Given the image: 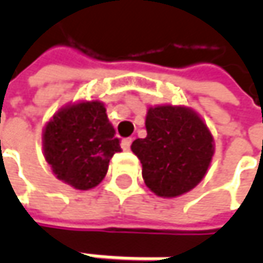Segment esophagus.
I'll use <instances>...</instances> for the list:
<instances>
[{
  "mask_svg": "<svg viewBox=\"0 0 263 263\" xmlns=\"http://www.w3.org/2000/svg\"><path fill=\"white\" fill-rule=\"evenodd\" d=\"M132 142H133V139H124L123 142H121V147L124 149V151H130V146H132Z\"/></svg>",
  "mask_w": 263,
  "mask_h": 263,
  "instance_id": "1",
  "label": "esophagus"
}]
</instances>
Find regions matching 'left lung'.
<instances>
[{
    "label": "left lung",
    "mask_w": 263,
    "mask_h": 263,
    "mask_svg": "<svg viewBox=\"0 0 263 263\" xmlns=\"http://www.w3.org/2000/svg\"><path fill=\"white\" fill-rule=\"evenodd\" d=\"M147 136L132 143L142 176L155 195L177 197L202 181L214 155V137L203 120L187 106H151Z\"/></svg>",
    "instance_id": "8db88e82"
}]
</instances>
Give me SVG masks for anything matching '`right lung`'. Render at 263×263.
Listing matches in <instances>:
<instances>
[{"label": "right lung", "instance_id": "obj_1", "mask_svg": "<svg viewBox=\"0 0 263 263\" xmlns=\"http://www.w3.org/2000/svg\"><path fill=\"white\" fill-rule=\"evenodd\" d=\"M42 146L57 178L77 190L98 186L109 159L121 151L101 101H82L58 109L44 128Z\"/></svg>", "mask_w": 263, "mask_h": 263}]
</instances>
